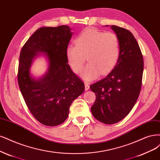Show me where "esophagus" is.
Returning <instances> with one entry per match:
<instances>
[{
	"instance_id": "34e87169",
	"label": "esophagus",
	"mask_w": 160,
	"mask_h": 160,
	"mask_svg": "<svg viewBox=\"0 0 160 160\" xmlns=\"http://www.w3.org/2000/svg\"><path fill=\"white\" fill-rule=\"evenodd\" d=\"M85 91L89 89V84L87 82H85Z\"/></svg>"
}]
</instances>
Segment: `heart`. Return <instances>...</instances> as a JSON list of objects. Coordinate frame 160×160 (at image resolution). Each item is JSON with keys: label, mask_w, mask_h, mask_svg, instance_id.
<instances>
[{"label": "heart", "mask_w": 160, "mask_h": 160, "mask_svg": "<svg viewBox=\"0 0 160 160\" xmlns=\"http://www.w3.org/2000/svg\"><path fill=\"white\" fill-rule=\"evenodd\" d=\"M76 44L66 49V56L71 69L79 73L83 68L86 57L89 63L82 72V78L91 81L102 74L111 71L117 63L120 55V43L114 33H104L87 28L76 39Z\"/></svg>", "instance_id": "b5f03b06"}]
</instances>
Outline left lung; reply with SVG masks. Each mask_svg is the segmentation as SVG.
<instances>
[{"mask_svg":"<svg viewBox=\"0 0 160 160\" xmlns=\"http://www.w3.org/2000/svg\"><path fill=\"white\" fill-rule=\"evenodd\" d=\"M120 43L117 65L105 78L90 86L96 100L91 112L100 122L115 124L127 116L139 97L144 60L135 38L123 28L111 26Z\"/></svg>","mask_w":160,"mask_h":160,"instance_id":"8db88e82","label":"left lung"}]
</instances>
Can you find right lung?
<instances>
[{
    "instance_id": "add662e5",
    "label": "right lung",
    "mask_w": 160,
    "mask_h": 160,
    "mask_svg": "<svg viewBox=\"0 0 160 160\" xmlns=\"http://www.w3.org/2000/svg\"><path fill=\"white\" fill-rule=\"evenodd\" d=\"M68 26L42 27L33 34L20 52L18 81L26 105L41 124L54 126L67 119L72 102L85 86L68 63L67 49L73 32ZM45 53L48 69L36 80L30 74L32 60Z\"/></svg>"
}]
</instances>
